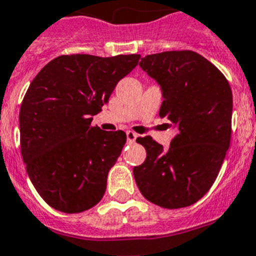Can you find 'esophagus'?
Here are the masks:
<instances>
[{
  "instance_id": "obj_1",
  "label": "esophagus",
  "mask_w": 256,
  "mask_h": 256,
  "mask_svg": "<svg viewBox=\"0 0 256 256\" xmlns=\"http://www.w3.org/2000/svg\"><path fill=\"white\" fill-rule=\"evenodd\" d=\"M126 138H128V143H135V140H136L138 135L135 134L134 131H126Z\"/></svg>"
}]
</instances>
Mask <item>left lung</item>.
<instances>
[{"instance_id": "1", "label": "left lung", "mask_w": 256, "mask_h": 256, "mask_svg": "<svg viewBox=\"0 0 256 256\" xmlns=\"http://www.w3.org/2000/svg\"><path fill=\"white\" fill-rule=\"evenodd\" d=\"M142 70L158 82L160 117L178 126L168 150L150 136L136 142L146 158L134 168L142 194L165 208L190 206L214 184L232 136V90L226 76L190 50L146 55Z\"/></svg>"}]
</instances>
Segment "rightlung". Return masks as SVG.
<instances>
[{
  "instance_id": "1",
  "label": "right lung",
  "mask_w": 256,
  "mask_h": 256,
  "mask_svg": "<svg viewBox=\"0 0 256 256\" xmlns=\"http://www.w3.org/2000/svg\"><path fill=\"white\" fill-rule=\"evenodd\" d=\"M140 55H60L30 82L22 102L20 150L44 201L66 214L100 201L108 171L126 143L124 131L91 125Z\"/></svg>"
}]
</instances>
